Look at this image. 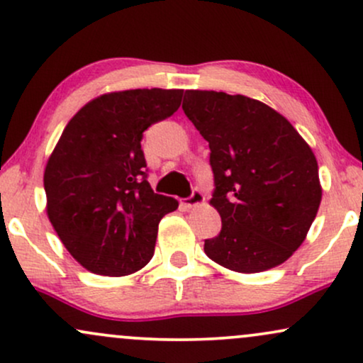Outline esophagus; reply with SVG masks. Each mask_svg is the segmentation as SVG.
I'll return each instance as SVG.
<instances>
[{
	"mask_svg": "<svg viewBox=\"0 0 363 363\" xmlns=\"http://www.w3.org/2000/svg\"><path fill=\"white\" fill-rule=\"evenodd\" d=\"M203 201H205V196H203V193L198 189V187H194L191 196H187V198L182 199L181 205L184 206L186 210H191V208H196L198 205H201Z\"/></svg>",
	"mask_w": 363,
	"mask_h": 363,
	"instance_id": "obj_1",
	"label": "esophagus"
}]
</instances>
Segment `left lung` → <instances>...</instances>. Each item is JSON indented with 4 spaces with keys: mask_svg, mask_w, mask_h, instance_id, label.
Returning <instances> with one entry per match:
<instances>
[{
    "mask_svg": "<svg viewBox=\"0 0 363 363\" xmlns=\"http://www.w3.org/2000/svg\"><path fill=\"white\" fill-rule=\"evenodd\" d=\"M182 111L210 145L211 205L222 230L205 252L237 273H259L301 247L320 205L318 160L291 124L244 95L186 90Z\"/></svg>",
    "mask_w": 363,
    "mask_h": 363,
    "instance_id": "1",
    "label": "left lung"
}]
</instances>
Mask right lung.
<instances>
[{
  "instance_id": "add662e5",
  "label": "right lung",
  "mask_w": 363,
  "mask_h": 363,
  "mask_svg": "<svg viewBox=\"0 0 363 363\" xmlns=\"http://www.w3.org/2000/svg\"><path fill=\"white\" fill-rule=\"evenodd\" d=\"M182 90L136 89L101 95L66 124L44 172L48 216L83 268L124 277L155 251L162 216L177 199L153 193L141 140L170 118Z\"/></svg>"
}]
</instances>
